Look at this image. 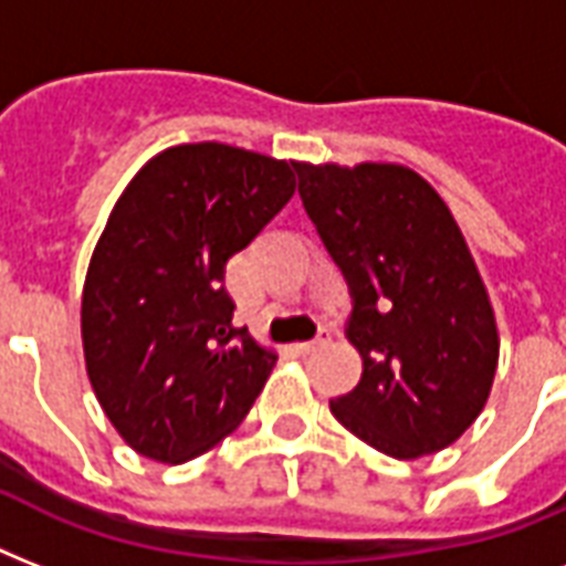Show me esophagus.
<instances>
[{
	"label": "esophagus",
	"mask_w": 566,
	"mask_h": 566,
	"mask_svg": "<svg viewBox=\"0 0 566 566\" xmlns=\"http://www.w3.org/2000/svg\"><path fill=\"white\" fill-rule=\"evenodd\" d=\"M328 344V332L326 328H323V332H319L317 337H314V340H302V344H296V353H302V355H308V353H317V349H323V346Z\"/></svg>",
	"instance_id": "1"
}]
</instances>
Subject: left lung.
<instances>
[{
	"mask_svg": "<svg viewBox=\"0 0 566 566\" xmlns=\"http://www.w3.org/2000/svg\"><path fill=\"white\" fill-rule=\"evenodd\" d=\"M300 196L340 266L361 381L332 402L355 438L413 461L455 443L491 396L500 332L455 217L402 164H296Z\"/></svg>",
	"mask_w": 566,
	"mask_h": 566,
	"instance_id": "1",
	"label": "left lung"
}]
</instances>
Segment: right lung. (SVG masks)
<instances>
[{
	"instance_id": "1",
	"label": "right lung",
	"mask_w": 566,
	"mask_h": 566,
	"mask_svg": "<svg viewBox=\"0 0 566 566\" xmlns=\"http://www.w3.org/2000/svg\"><path fill=\"white\" fill-rule=\"evenodd\" d=\"M293 161L181 144L137 170L82 293L87 378L119 438L185 464L238 429L279 355L234 328L226 261L296 190Z\"/></svg>"
}]
</instances>
